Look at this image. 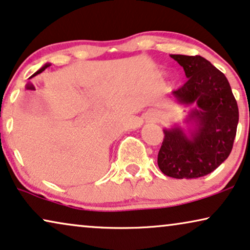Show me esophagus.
<instances>
[{
	"instance_id": "esophagus-1",
	"label": "esophagus",
	"mask_w": 250,
	"mask_h": 250,
	"mask_svg": "<svg viewBox=\"0 0 250 250\" xmlns=\"http://www.w3.org/2000/svg\"><path fill=\"white\" fill-rule=\"evenodd\" d=\"M154 118H155V119H156V116H154Z\"/></svg>"
}]
</instances>
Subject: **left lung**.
I'll return each mask as SVG.
<instances>
[{"mask_svg":"<svg viewBox=\"0 0 250 250\" xmlns=\"http://www.w3.org/2000/svg\"><path fill=\"white\" fill-rule=\"evenodd\" d=\"M188 80L171 96L183 105L195 104L188 122L194 127L165 129L158 166L172 178H198L210 174L233 147L239 109L228 79L201 56L170 55Z\"/></svg>","mask_w":250,"mask_h":250,"instance_id":"left-lung-1","label":"left lung"}]
</instances>
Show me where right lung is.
I'll list each match as a JSON object with an SVG mask.
<instances>
[{"instance_id":"obj_1","label":"right lung","mask_w":250,"mask_h":250,"mask_svg":"<svg viewBox=\"0 0 250 250\" xmlns=\"http://www.w3.org/2000/svg\"><path fill=\"white\" fill-rule=\"evenodd\" d=\"M49 66H50V64H45L44 66H43V67H41V68H40V69H39V71L35 73V74H39V73H42L43 71H44V69H45L46 67H49ZM35 74H34V75H35Z\"/></svg>"}]
</instances>
